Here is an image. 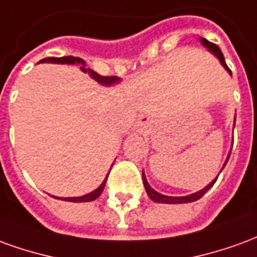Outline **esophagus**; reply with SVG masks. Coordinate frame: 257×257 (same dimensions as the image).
I'll return each mask as SVG.
<instances>
[{"label": "esophagus", "instance_id": "34e87169", "mask_svg": "<svg viewBox=\"0 0 257 257\" xmlns=\"http://www.w3.org/2000/svg\"><path fill=\"white\" fill-rule=\"evenodd\" d=\"M153 125V118H150L149 115H140L136 121V126L140 129H149Z\"/></svg>", "mask_w": 257, "mask_h": 257}]
</instances>
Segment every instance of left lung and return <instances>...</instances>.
I'll return each instance as SVG.
<instances>
[{
    "instance_id": "8db88e82",
    "label": "left lung",
    "mask_w": 257,
    "mask_h": 257,
    "mask_svg": "<svg viewBox=\"0 0 257 257\" xmlns=\"http://www.w3.org/2000/svg\"><path fill=\"white\" fill-rule=\"evenodd\" d=\"M199 41H201V44L204 45V48H206L208 51H209L212 55H215L216 58L219 59V62H220V64L224 67V70H226L227 73L231 75V70L227 67L226 64V60H224V56H223V53H221L220 48L217 47V45H215V44H212V42H209L206 38H199ZM234 126H235V118H234ZM234 126H232V129H234ZM230 153H231V150H230ZM230 153H228V156H227L226 161H224V164H223V167H221L220 172L223 171V168L226 167L227 161H228V158H230ZM220 172H219V175H220ZM217 175V176H219ZM217 176H216V179H213L212 182H210L208 186H205L204 189L199 190V191H197V193H193V194H189V195H183V197H172V195H164V194L158 193V191H156V190L151 187L150 184H149V182H147V179H146V175L145 172H143V184H145V189L146 191H147V195L150 197V199H153L154 202H158V204H187V202H194V201H197V199H199L202 195H204L208 190L215 184V182L217 180Z\"/></svg>"
}]
</instances>
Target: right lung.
I'll return each instance as SVG.
<instances>
[{
	"instance_id": "1",
	"label": "right lung",
	"mask_w": 257,
	"mask_h": 257,
	"mask_svg": "<svg viewBox=\"0 0 257 257\" xmlns=\"http://www.w3.org/2000/svg\"><path fill=\"white\" fill-rule=\"evenodd\" d=\"M40 63H56V64H70V66H73V64H77L81 68V71L82 73H86L89 75L90 78L95 79L97 84H100L101 86H112V85L119 84L121 82V78H118V77H101L97 73H95L93 70H90V68H86L85 66V62L82 59L79 58H74V56H64V58H45L40 60ZM107 176H108V173H107ZM106 179L101 182V184L97 187L96 190H93L92 193L85 194V195H81V197H67V198H63V197H55L52 195L53 198H58L62 199V201H68V202H89V201H95L99 195L101 194L103 189H104V186H106Z\"/></svg>"
}]
</instances>
